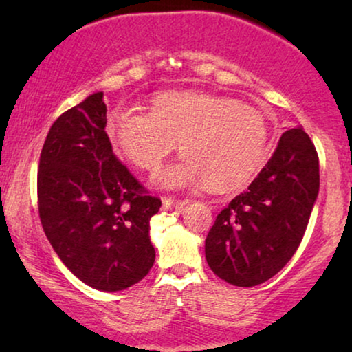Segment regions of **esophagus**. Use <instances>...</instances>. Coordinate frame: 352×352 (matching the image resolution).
Segmentation results:
<instances>
[{"label":"esophagus","mask_w":352,"mask_h":352,"mask_svg":"<svg viewBox=\"0 0 352 352\" xmlns=\"http://www.w3.org/2000/svg\"><path fill=\"white\" fill-rule=\"evenodd\" d=\"M189 199H175V197H165L163 199V208L165 210H179L189 204Z\"/></svg>","instance_id":"34e87169"}]
</instances>
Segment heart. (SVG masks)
<instances>
[{
	"mask_svg": "<svg viewBox=\"0 0 352 352\" xmlns=\"http://www.w3.org/2000/svg\"><path fill=\"white\" fill-rule=\"evenodd\" d=\"M107 133L126 160L151 173L179 144L186 158L158 176L166 187L206 182L214 190L240 189L258 176L269 153V123L261 110L194 91L158 94L151 112L115 110Z\"/></svg>",
	"mask_w": 352,
	"mask_h": 352,
	"instance_id": "obj_1",
	"label": "heart"
}]
</instances>
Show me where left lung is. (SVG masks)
Listing matches in <instances>:
<instances>
[{
  "label": "left lung",
  "mask_w": 352,
  "mask_h": 352,
  "mask_svg": "<svg viewBox=\"0 0 352 352\" xmlns=\"http://www.w3.org/2000/svg\"><path fill=\"white\" fill-rule=\"evenodd\" d=\"M319 194V155L301 126L282 134L256 179L216 216L205 256L216 276L254 287L276 276L300 247Z\"/></svg>",
  "instance_id": "1"
}]
</instances>
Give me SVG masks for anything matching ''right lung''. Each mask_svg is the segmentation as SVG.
I'll return each instance as SVG.
<instances>
[{"instance_id":"1","label":"right lung","mask_w":352,"mask_h":352,"mask_svg":"<svg viewBox=\"0 0 352 352\" xmlns=\"http://www.w3.org/2000/svg\"><path fill=\"white\" fill-rule=\"evenodd\" d=\"M102 96L91 94L52 123L38 165V213L54 252L81 282L118 292L153 266L148 229L162 200L113 153Z\"/></svg>"}]
</instances>
